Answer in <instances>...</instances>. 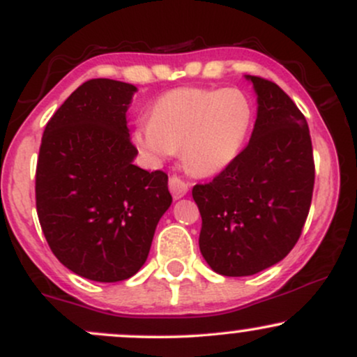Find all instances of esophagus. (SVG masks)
Returning <instances> with one entry per match:
<instances>
[{
    "label": "esophagus",
    "mask_w": 357,
    "mask_h": 357,
    "mask_svg": "<svg viewBox=\"0 0 357 357\" xmlns=\"http://www.w3.org/2000/svg\"><path fill=\"white\" fill-rule=\"evenodd\" d=\"M188 190H190V184H188L186 181H183L179 176H171V178H169V191H171V195H173L174 199L183 198V196L188 192Z\"/></svg>",
    "instance_id": "esophagus-1"
}]
</instances>
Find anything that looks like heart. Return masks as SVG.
<instances>
[{
	"label": "heart",
	"mask_w": 357,
	"mask_h": 357,
	"mask_svg": "<svg viewBox=\"0 0 357 357\" xmlns=\"http://www.w3.org/2000/svg\"><path fill=\"white\" fill-rule=\"evenodd\" d=\"M255 105L240 89L181 87L162 93L151 119L139 121L132 142L147 161L173 158L181 146L183 165L198 176H213L235 162L247 146Z\"/></svg>",
	"instance_id": "1"
}]
</instances>
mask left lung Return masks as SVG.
<instances>
[{
    "label": "left lung",
    "mask_w": 357,
    "mask_h": 357,
    "mask_svg": "<svg viewBox=\"0 0 357 357\" xmlns=\"http://www.w3.org/2000/svg\"><path fill=\"white\" fill-rule=\"evenodd\" d=\"M257 93L248 146L211 183L196 184L199 250L225 277H247L289 255L309 215L314 155L309 126L273 82L245 75Z\"/></svg>",
    "instance_id": "8db88e82"
}]
</instances>
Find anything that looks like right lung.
I'll return each instance as SVG.
<instances>
[{
	"label": "right lung",
	"mask_w": 357,
	"mask_h": 357,
	"mask_svg": "<svg viewBox=\"0 0 357 357\" xmlns=\"http://www.w3.org/2000/svg\"><path fill=\"white\" fill-rule=\"evenodd\" d=\"M137 87L93 79L48 121L36 165V213L53 255L93 282L141 270L173 203L167 174L134 165L127 110Z\"/></svg>",
	"instance_id": "right-lung-1"
}]
</instances>
